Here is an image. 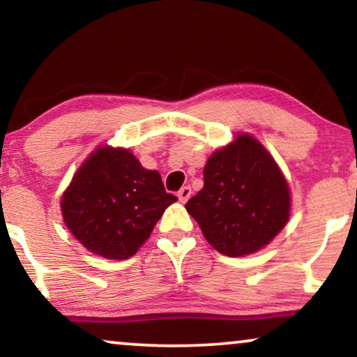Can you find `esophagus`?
<instances>
[{"mask_svg":"<svg viewBox=\"0 0 357 357\" xmlns=\"http://www.w3.org/2000/svg\"><path fill=\"white\" fill-rule=\"evenodd\" d=\"M191 194H192V189L189 188V186H184V188L179 189L178 199H179V201H181V202H188V199L191 197Z\"/></svg>","mask_w":357,"mask_h":357,"instance_id":"1","label":"esophagus"}]
</instances>
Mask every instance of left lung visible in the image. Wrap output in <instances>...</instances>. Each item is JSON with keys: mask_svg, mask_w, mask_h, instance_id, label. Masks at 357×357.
Returning a JSON list of instances; mask_svg holds the SVG:
<instances>
[{"mask_svg": "<svg viewBox=\"0 0 357 357\" xmlns=\"http://www.w3.org/2000/svg\"><path fill=\"white\" fill-rule=\"evenodd\" d=\"M186 211L218 253L235 258L264 248L286 227L291 192L268 150L240 134L207 160L204 188Z\"/></svg>", "mask_w": 357, "mask_h": 357, "instance_id": "8db88e82", "label": "left lung"}]
</instances>
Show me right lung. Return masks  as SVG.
I'll return each instance as SVG.
<instances>
[{
	"label": "right lung",
	"mask_w": 357,
	"mask_h": 357,
	"mask_svg": "<svg viewBox=\"0 0 357 357\" xmlns=\"http://www.w3.org/2000/svg\"><path fill=\"white\" fill-rule=\"evenodd\" d=\"M176 201L158 171L145 169L129 150L99 146L63 192L61 213L84 248L102 258L127 259Z\"/></svg>",
	"instance_id": "1"
}]
</instances>
